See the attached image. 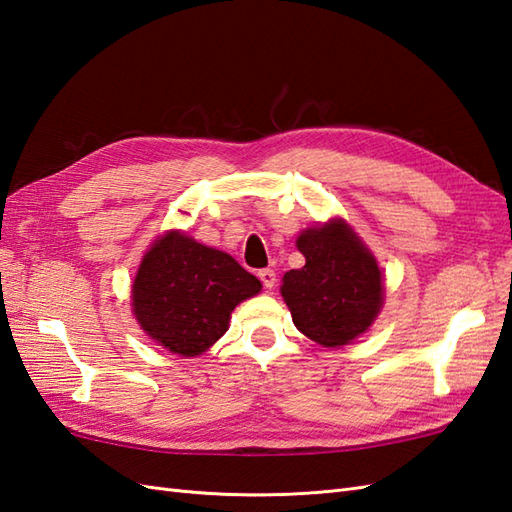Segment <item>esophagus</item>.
Returning <instances> with one entry per match:
<instances>
[{
    "label": "esophagus",
    "mask_w": 512,
    "mask_h": 512,
    "mask_svg": "<svg viewBox=\"0 0 512 512\" xmlns=\"http://www.w3.org/2000/svg\"><path fill=\"white\" fill-rule=\"evenodd\" d=\"M258 278H260V282H263V286L265 289H273V286H276V282H278V278H276V271L273 269H260L258 271Z\"/></svg>",
    "instance_id": "1"
}]
</instances>
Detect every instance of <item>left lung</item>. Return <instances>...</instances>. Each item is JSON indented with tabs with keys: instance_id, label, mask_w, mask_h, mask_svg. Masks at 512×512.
I'll return each mask as SVG.
<instances>
[{
	"instance_id": "left-lung-1",
	"label": "left lung",
	"mask_w": 512,
	"mask_h": 512,
	"mask_svg": "<svg viewBox=\"0 0 512 512\" xmlns=\"http://www.w3.org/2000/svg\"><path fill=\"white\" fill-rule=\"evenodd\" d=\"M306 265L284 273L280 293L295 328L323 347H341L369 330L384 302L376 258L343 219L297 236Z\"/></svg>"
}]
</instances>
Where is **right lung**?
Instances as JSON below:
<instances>
[{
	"label": "right lung",
	"instance_id": "obj_1",
	"mask_svg": "<svg viewBox=\"0 0 512 512\" xmlns=\"http://www.w3.org/2000/svg\"><path fill=\"white\" fill-rule=\"evenodd\" d=\"M260 289V280L230 254L171 230L141 260L132 313L149 339L189 358L219 341L232 310Z\"/></svg>",
	"mask_w": 512,
	"mask_h": 512
}]
</instances>
